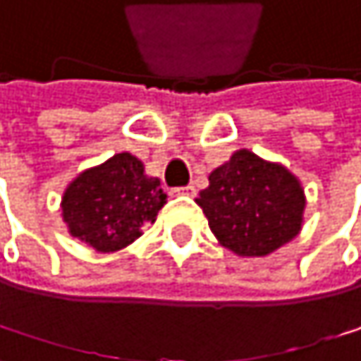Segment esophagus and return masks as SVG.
<instances>
[{
  "label": "esophagus",
  "mask_w": 361,
  "mask_h": 361,
  "mask_svg": "<svg viewBox=\"0 0 361 361\" xmlns=\"http://www.w3.org/2000/svg\"><path fill=\"white\" fill-rule=\"evenodd\" d=\"M174 195H193L195 193V187L193 185H187V187H174L172 189Z\"/></svg>",
  "instance_id": "esophagus-1"
}]
</instances>
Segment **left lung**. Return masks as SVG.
Wrapping results in <instances>:
<instances>
[{"instance_id": "left-lung-1", "label": "left lung", "mask_w": 361, "mask_h": 361, "mask_svg": "<svg viewBox=\"0 0 361 361\" xmlns=\"http://www.w3.org/2000/svg\"><path fill=\"white\" fill-rule=\"evenodd\" d=\"M208 180L210 185L195 202L225 249L262 257L300 232L304 191L283 166L268 164L243 149Z\"/></svg>"}]
</instances>
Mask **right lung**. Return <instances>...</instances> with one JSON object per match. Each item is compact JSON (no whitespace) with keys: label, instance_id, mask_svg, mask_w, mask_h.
<instances>
[{"label":"right lung","instance_id":"add662e5","mask_svg":"<svg viewBox=\"0 0 361 361\" xmlns=\"http://www.w3.org/2000/svg\"><path fill=\"white\" fill-rule=\"evenodd\" d=\"M166 197L159 178L147 176L138 157L118 153L82 172L66 189L61 208L74 238L110 253L136 240L142 225L155 221Z\"/></svg>","mask_w":361,"mask_h":361}]
</instances>
